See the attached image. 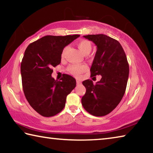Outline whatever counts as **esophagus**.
I'll return each instance as SVG.
<instances>
[{
    "mask_svg": "<svg viewBox=\"0 0 153 153\" xmlns=\"http://www.w3.org/2000/svg\"><path fill=\"white\" fill-rule=\"evenodd\" d=\"M76 83H77V84H81V82L79 81V80H78V79H77L76 80Z\"/></svg>",
    "mask_w": 153,
    "mask_h": 153,
    "instance_id": "obj_1",
    "label": "esophagus"
}]
</instances>
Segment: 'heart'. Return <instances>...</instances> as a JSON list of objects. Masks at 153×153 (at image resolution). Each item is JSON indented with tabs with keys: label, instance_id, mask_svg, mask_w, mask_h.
<instances>
[{
	"label": "heart",
	"instance_id": "b5f03b06",
	"mask_svg": "<svg viewBox=\"0 0 153 153\" xmlns=\"http://www.w3.org/2000/svg\"><path fill=\"white\" fill-rule=\"evenodd\" d=\"M77 46L79 50L84 55H88L92 51V46L90 41L87 40H82L77 43ZM68 50V46H65L62 51V56L65 55L66 52ZM86 70V67L81 65H72L68 68V71L75 76H78L80 74Z\"/></svg>",
	"mask_w": 153,
	"mask_h": 153
}]
</instances>
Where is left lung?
I'll return each instance as SVG.
<instances>
[{"mask_svg":"<svg viewBox=\"0 0 153 153\" xmlns=\"http://www.w3.org/2000/svg\"><path fill=\"white\" fill-rule=\"evenodd\" d=\"M97 46L90 68L91 77L101 75L93 84L90 79L82 84L86 89L82 98L84 109L97 117L110 113L119 105L125 94L129 76V65L120 43L105 34L84 36Z\"/></svg>","mask_w":153,"mask_h":153,"instance_id":"obj_1","label":"left lung"}]
</instances>
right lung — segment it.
I'll return each mask as SVG.
<instances>
[{"mask_svg":"<svg viewBox=\"0 0 153 153\" xmlns=\"http://www.w3.org/2000/svg\"><path fill=\"white\" fill-rule=\"evenodd\" d=\"M79 35L46 36L31 43L21 63L22 86L31 107L44 117L60 113L67 96L76 86L74 77L64 74L61 80L51 76L52 68L60 64L63 48Z\"/></svg>","mask_w":153,"mask_h":153,"instance_id":"add662e5","label":"right lung"}]
</instances>
